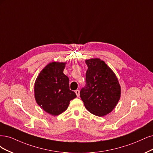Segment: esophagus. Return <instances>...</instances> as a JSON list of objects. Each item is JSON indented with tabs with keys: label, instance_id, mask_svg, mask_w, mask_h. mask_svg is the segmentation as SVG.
Returning <instances> with one entry per match:
<instances>
[{
	"label": "esophagus",
	"instance_id": "obj_1",
	"mask_svg": "<svg viewBox=\"0 0 153 153\" xmlns=\"http://www.w3.org/2000/svg\"><path fill=\"white\" fill-rule=\"evenodd\" d=\"M75 93H76V95H77V97H79V93H80L79 90H76L75 91Z\"/></svg>",
	"mask_w": 153,
	"mask_h": 153
}]
</instances>
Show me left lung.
<instances>
[{
  "label": "left lung",
  "mask_w": 153,
  "mask_h": 153,
  "mask_svg": "<svg viewBox=\"0 0 153 153\" xmlns=\"http://www.w3.org/2000/svg\"><path fill=\"white\" fill-rule=\"evenodd\" d=\"M86 86L80 97L86 109L97 116L110 113L121 97V86L115 74L99 58L86 60Z\"/></svg>",
  "instance_id": "1"
}]
</instances>
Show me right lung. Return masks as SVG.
<instances>
[{
    "mask_svg": "<svg viewBox=\"0 0 153 153\" xmlns=\"http://www.w3.org/2000/svg\"><path fill=\"white\" fill-rule=\"evenodd\" d=\"M66 63L53 62L44 67L34 85V95L37 104L53 116L65 111L70 101L76 97L69 89V79L63 74Z\"/></svg>",
    "mask_w": 153,
    "mask_h": 153,
    "instance_id": "obj_1",
    "label": "right lung"
}]
</instances>
